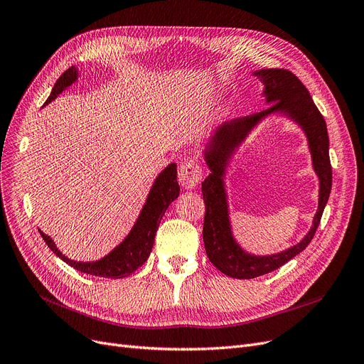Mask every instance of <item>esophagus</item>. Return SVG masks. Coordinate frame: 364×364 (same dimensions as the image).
I'll list each match as a JSON object with an SVG mask.
<instances>
[{
    "label": "esophagus",
    "instance_id": "34e87169",
    "mask_svg": "<svg viewBox=\"0 0 364 364\" xmlns=\"http://www.w3.org/2000/svg\"><path fill=\"white\" fill-rule=\"evenodd\" d=\"M178 178L184 189H193L203 180V168L196 159H186L178 166Z\"/></svg>",
    "mask_w": 364,
    "mask_h": 364
}]
</instances>
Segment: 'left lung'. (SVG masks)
<instances>
[{"label":"left lung","instance_id":"1","mask_svg":"<svg viewBox=\"0 0 364 364\" xmlns=\"http://www.w3.org/2000/svg\"><path fill=\"white\" fill-rule=\"evenodd\" d=\"M265 84L267 102H274L267 109L247 117L234 118L223 123L216 132V141L205 154L211 173L203 183V196L205 204L204 216V245L211 264L223 274L234 279H253L277 270L294 257L303 252L311 243L326 204L331 192V164L328 154V133L326 119L319 112L309 90L292 72L285 69H264L255 73ZM285 112L305 129L311 145L314 166L321 181L320 207L314 226L301 244L272 257H253L243 252L235 243L227 220L225 196L221 175L224 161L233 148L244 139L247 132L268 113Z\"/></svg>","mask_w":364,"mask_h":364}]
</instances>
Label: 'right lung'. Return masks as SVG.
<instances>
[{
  "label": "right lung",
  "instance_id": "obj_1",
  "mask_svg": "<svg viewBox=\"0 0 364 364\" xmlns=\"http://www.w3.org/2000/svg\"><path fill=\"white\" fill-rule=\"evenodd\" d=\"M76 77H77L76 67L67 69L58 77L55 85H53L50 96L46 100V105L55 99L65 87H69L72 82H75ZM178 195H180V186L177 183V165L171 164L157 177L154 186L151 187L150 195L146 198V203L141 211V216L136 220V223H134L133 230L130 231L127 238L118 247H115L109 255H106L105 258L96 262L72 261L67 257H64V255L55 247L49 235L43 234L42 231H40V235L43 237L48 247L55 253L58 258H61L70 267L76 268L77 272H82L91 276H99V277H109V279L127 277L133 272H136L138 268L148 259V257H150L160 220L164 218L168 205Z\"/></svg>",
  "mask_w": 364,
  "mask_h": 364
}]
</instances>
